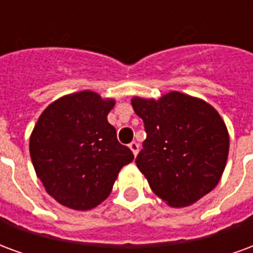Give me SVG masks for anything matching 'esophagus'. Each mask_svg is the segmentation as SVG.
Returning a JSON list of instances; mask_svg holds the SVG:
<instances>
[{
    "label": "esophagus",
    "instance_id": "34e87169",
    "mask_svg": "<svg viewBox=\"0 0 253 253\" xmlns=\"http://www.w3.org/2000/svg\"><path fill=\"white\" fill-rule=\"evenodd\" d=\"M128 148L131 149V152L134 156H137L138 152H139V146H138V143L137 142H131L130 145H128Z\"/></svg>",
    "mask_w": 253,
    "mask_h": 253
}]
</instances>
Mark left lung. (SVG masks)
<instances>
[{
  "label": "left lung",
  "mask_w": 253,
  "mask_h": 253,
  "mask_svg": "<svg viewBox=\"0 0 253 253\" xmlns=\"http://www.w3.org/2000/svg\"><path fill=\"white\" fill-rule=\"evenodd\" d=\"M131 105L148 137L138 169L170 207H186L215 188L226 167L229 132L218 111L181 92L159 99L134 96Z\"/></svg>",
  "instance_id": "1"
}]
</instances>
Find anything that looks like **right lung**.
Here are the masks:
<instances>
[{
	"mask_svg": "<svg viewBox=\"0 0 253 253\" xmlns=\"http://www.w3.org/2000/svg\"><path fill=\"white\" fill-rule=\"evenodd\" d=\"M115 103L85 89L52 101L36 122L31 160L47 194L62 206L80 211L99 206L134 159L107 119Z\"/></svg>",
	"mask_w": 253,
	"mask_h": 253,
	"instance_id": "right-lung-1",
	"label": "right lung"
}]
</instances>
